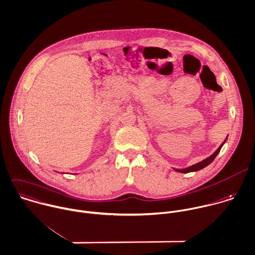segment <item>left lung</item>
<instances>
[{
    "label": "left lung",
    "instance_id": "8db88e82",
    "mask_svg": "<svg viewBox=\"0 0 255 255\" xmlns=\"http://www.w3.org/2000/svg\"><path fill=\"white\" fill-rule=\"evenodd\" d=\"M226 140H227V138H226ZM225 140V141H226ZM225 141L221 144V146L216 150V152L214 153V154H212L210 157H208V158H206L205 160H203V161H201V162H199V163H197V164H195V165H192V166H190V167H188V168H186V169H175L176 171H178V172H181V173H189V172H194V171H199V170L203 169V168H205L206 166H208L209 164H211L213 161H214V159L217 157V155L219 154V152H220V150H221V148H222V146L224 145V143H225Z\"/></svg>",
    "mask_w": 255,
    "mask_h": 255
}]
</instances>
